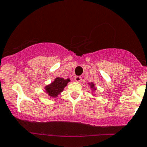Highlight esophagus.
<instances>
[{"instance_id":"34e87169","label":"esophagus","mask_w":147,"mask_h":147,"mask_svg":"<svg viewBox=\"0 0 147 147\" xmlns=\"http://www.w3.org/2000/svg\"><path fill=\"white\" fill-rule=\"evenodd\" d=\"M82 77H80V76H76L75 77V82H80L82 81Z\"/></svg>"}]
</instances>
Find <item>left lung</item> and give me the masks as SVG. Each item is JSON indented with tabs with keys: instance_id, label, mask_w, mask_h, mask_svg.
<instances>
[{
	"instance_id": "8db88e82",
	"label": "left lung",
	"mask_w": 147,
	"mask_h": 147,
	"mask_svg": "<svg viewBox=\"0 0 147 147\" xmlns=\"http://www.w3.org/2000/svg\"><path fill=\"white\" fill-rule=\"evenodd\" d=\"M89 85L90 86H91V88L92 90H93V91H95V90H96V88H95V84L93 83H89Z\"/></svg>"
}]
</instances>
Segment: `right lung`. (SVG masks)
<instances>
[{
	"label": "right lung",
	"instance_id": "add662e5",
	"mask_svg": "<svg viewBox=\"0 0 147 147\" xmlns=\"http://www.w3.org/2000/svg\"><path fill=\"white\" fill-rule=\"evenodd\" d=\"M70 82V79L64 80L61 77H56L54 82L45 87V91L50 97L56 98L58 95L60 94L61 92L63 91L64 88Z\"/></svg>",
	"mask_w": 147,
	"mask_h": 147
}]
</instances>
